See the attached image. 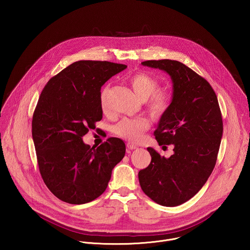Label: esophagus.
Masks as SVG:
<instances>
[{
    "mask_svg": "<svg viewBox=\"0 0 250 250\" xmlns=\"http://www.w3.org/2000/svg\"><path fill=\"white\" fill-rule=\"evenodd\" d=\"M126 147H127L128 149H130V150H133V149H136V148H137L136 146H133V145H131V144H127V145H126Z\"/></svg>",
    "mask_w": 250,
    "mask_h": 250,
    "instance_id": "esophagus-1",
    "label": "esophagus"
}]
</instances>
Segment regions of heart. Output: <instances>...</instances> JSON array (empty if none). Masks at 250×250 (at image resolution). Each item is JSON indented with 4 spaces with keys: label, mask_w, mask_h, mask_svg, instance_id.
Listing matches in <instances>:
<instances>
[{
    "label": "heart",
    "mask_w": 250,
    "mask_h": 250,
    "mask_svg": "<svg viewBox=\"0 0 250 250\" xmlns=\"http://www.w3.org/2000/svg\"><path fill=\"white\" fill-rule=\"evenodd\" d=\"M129 84L135 96L140 101H147V108L149 113L155 117L160 118L168 110L172 96L165 90H157V80L147 73H137L129 79ZM108 87L101 92V105L103 109L106 108V95ZM149 127V122L146 119L139 118H124L113 127V131L127 140L138 141L144 132Z\"/></svg>",
    "instance_id": "heart-1"
}]
</instances>
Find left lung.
<instances>
[{
  "label": "left lung",
  "mask_w": 250,
  "mask_h": 250,
  "mask_svg": "<svg viewBox=\"0 0 250 250\" xmlns=\"http://www.w3.org/2000/svg\"><path fill=\"white\" fill-rule=\"evenodd\" d=\"M141 64L162 70L171 78V103L154 135L159 146L173 145L174 153L166 158L148 147L151 162L138 172L139 184L155 203L179 206L202 189L216 165L223 136L218 98L207 80L179 61Z\"/></svg>",
  "instance_id": "1"
}]
</instances>
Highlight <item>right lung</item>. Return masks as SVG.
<instances>
[{"instance_id":"add662e5","label":"right lung","mask_w":250,"mask_h":250,"mask_svg":"<svg viewBox=\"0 0 250 250\" xmlns=\"http://www.w3.org/2000/svg\"><path fill=\"white\" fill-rule=\"evenodd\" d=\"M127 66L80 60L51 78L42 90L32 118V139L40 171L59 200L82 205L101 196L112 171L124 158L125 142L106 139L95 148L83 136L103 118L101 88Z\"/></svg>"}]
</instances>
